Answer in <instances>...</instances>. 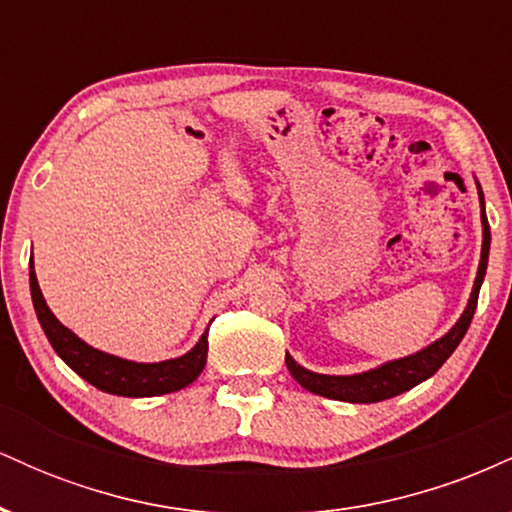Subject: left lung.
Listing matches in <instances>:
<instances>
[{
    "label": "left lung",
    "mask_w": 512,
    "mask_h": 512,
    "mask_svg": "<svg viewBox=\"0 0 512 512\" xmlns=\"http://www.w3.org/2000/svg\"><path fill=\"white\" fill-rule=\"evenodd\" d=\"M479 190V207H481V260L477 269V279H474L472 293H469L467 308L462 310L460 320L450 327L443 337L436 339L433 344L424 346L416 354L395 358V361H387L383 366L363 370V373L354 375H325V373H313V370L303 368L301 363H296L286 354V366L293 375L298 385L310 390L313 395L337 399V402H351V404H373L383 402V399L397 397L402 392L411 390L424 380L431 378L436 370L448 361L452 351L457 349V344L462 342V337L467 334L469 322H472L474 310H477L479 301V289L481 281L486 276V264H489V250H491V228L486 221V207H484V192L477 182Z\"/></svg>",
    "instance_id": "left-lung-1"
}]
</instances>
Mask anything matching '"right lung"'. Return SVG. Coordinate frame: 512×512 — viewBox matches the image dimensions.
Instances as JSON below:
<instances>
[{"instance_id":"obj_1","label":"right lung","mask_w":512,"mask_h":512,"mask_svg":"<svg viewBox=\"0 0 512 512\" xmlns=\"http://www.w3.org/2000/svg\"><path fill=\"white\" fill-rule=\"evenodd\" d=\"M31 298L35 315H38L40 327H43L45 337L57 351V356L74 370L76 375L91 383L98 390L108 392L117 397H156L168 395V392H178L182 387L195 383L207 366V332L199 337V342L192 346L187 354L178 358H168V361L158 363H137L127 361V358L105 354L101 349H93L84 339L64 327L57 320L55 313L45 303L43 291L38 286V276L31 260Z\"/></svg>"}]
</instances>
